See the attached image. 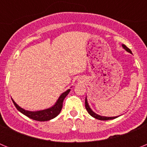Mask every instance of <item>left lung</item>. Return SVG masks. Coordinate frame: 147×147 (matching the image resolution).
Masks as SVG:
<instances>
[{
  "label": "left lung",
  "mask_w": 147,
  "mask_h": 147,
  "mask_svg": "<svg viewBox=\"0 0 147 147\" xmlns=\"http://www.w3.org/2000/svg\"><path fill=\"white\" fill-rule=\"evenodd\" d=\"M122 47L124 48V49L127 51V52H129L130 54H132V51H131L130 49H128V48H127L125 45H124V44H123V45H122ZM85 108H86L87 111H88V113H89L90 115H91V116H93V118H95V119H98V120H102V121L111 120V119H116L117 117H119V116H115V117H106V116H102V115H98V114L95 113L93 110L90 109V107H89V105H88V101H87V98H85Z\"/></svg>",
  "instance_id": "left-lung-1"
}]
</instances>
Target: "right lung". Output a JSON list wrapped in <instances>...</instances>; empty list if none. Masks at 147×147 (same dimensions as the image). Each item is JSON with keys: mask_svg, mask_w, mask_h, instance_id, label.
<instances>
[{"mask_svg": "<svg viewBox=\"0 0 147 147\" xmlns=\"http://www.w3.org/2000/svg\"><path fill=\"white\" fill-rule=\"evenodd\" d=\"M70 90H71V89H68L62 93L53 107L45 109V110H39V111H28V110H24V109L19 107L12 98H11V100H12L15 107L23 115H26L27 117L33 119V120L39 121H49L51 119H54L59 115L62 108L63 101H64L65 98L67 96V95L69 93Z\"/></svg>", "mask_w": 147, "mask_h": 147, "instance_id": "add662e5", "label": "right lung"}]
</instances>
